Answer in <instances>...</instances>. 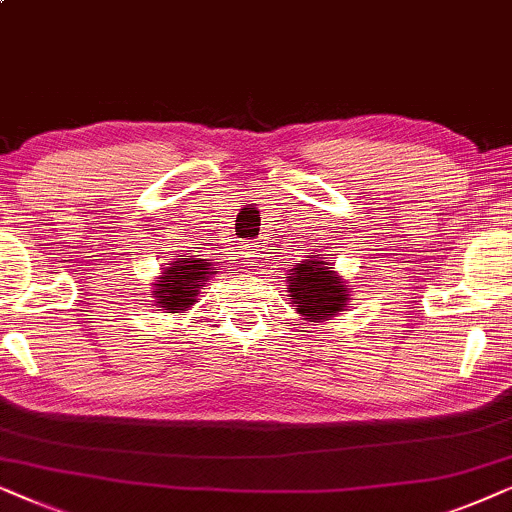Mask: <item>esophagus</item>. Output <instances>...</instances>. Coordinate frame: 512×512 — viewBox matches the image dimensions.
<instances>
[{
    "label": "esophagus",
    "instance_id": "1",
    "mask_svg": "<svg viewBox=\"0 0 512 512\" xmlns=\"http://www.w3.org/2000/svg\"><path fill=\"white\" fill-rule=\"evenodd\" d=\"M241 257H243L245 267H257V264L262 262V248H260V245H255V243H248L243 248Z\"/></svg>",
    "mask_w": 512,
    "mask_h": 512
}]
</instances>
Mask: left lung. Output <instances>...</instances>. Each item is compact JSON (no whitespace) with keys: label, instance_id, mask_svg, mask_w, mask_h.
Listing matches in <instances>:
<instances>
[{"label":"left lung","instance_id":"8db88e82","mask_svg":"<svg viewBox=\"0 0 512 512\" xmlns=\"http://www.w3.org/2000/svg\"><path fill=\"white\" fill-rule=\"evenodd\" d=\"M290 299L297 304V311L311 323L337 316L349 299V288L332 267H327L323 257L311 255V260L297 264L295 274H290Z\"/></svg>","mask_w":512,"mask_h":512}]
</instances>
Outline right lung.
<instances>
[{
    "instance_id": "1",
    "label": "right lung",
    "mask_w": 512,
    "mask_h": 512,
    "mask_svg": "<svg viewBox=\"0 0 512 512\" xmlns=\"http://www.w3.org/2000/svg\"><path fill=\"white\" fill-rule=\"evenodd\" d=\"M213 264L194 255H180L154 283L156 304L166 313H180L196 302L199 290L213 276Z\"/></svg>"
}]
</instances>
